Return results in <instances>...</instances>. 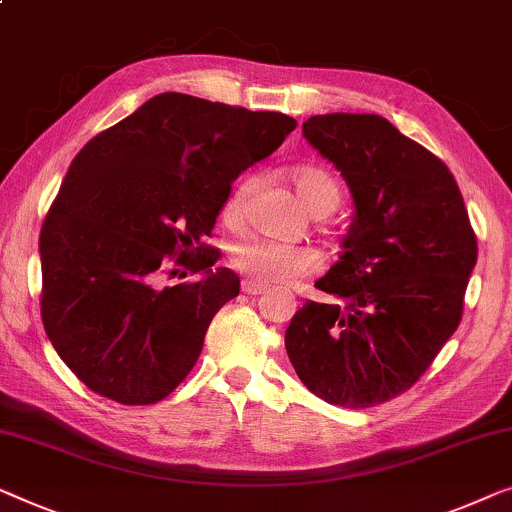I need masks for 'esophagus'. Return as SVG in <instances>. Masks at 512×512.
<instances>
[{"mask_svg":"<svg viewBox=\"0 0 512 512\" xmlns=\"http://www.w3.org/2000/svg\"><path fill=\"white\" fill-rule=\"evenodd\" d=\"M263 291H268V286L261 284V281H256V279H244V281H242V293H247V295H261Z\"/></svg>","mask_w":512,"mask_h":512,"instance_id":"obj_1","label":"esophagus"}]
</instances>
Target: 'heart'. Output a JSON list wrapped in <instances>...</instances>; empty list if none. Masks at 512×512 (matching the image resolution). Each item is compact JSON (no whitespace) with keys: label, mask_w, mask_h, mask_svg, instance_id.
<instances>
[{"label":"heart","mask_w":512,"mask_h":512,"mask_svg":"<svg viewBox=\"0 0 512 512\" xmlns=\"http://www.w3.org/2000/svg\"><path fill=\"white\" fill-rule=\"evenodd\" d=\"M291 182L298 191L302 205L311 214H328L339 203V184L328 170L318 166H298L291 170ZM249 189L251 182L244 180L228 196L224 205V219L228 224H238L242 219ZM233 265L247 277L261 281V284H291L295 279L314 274L321 265V258L311 247L251 240L233 251Z\"/></svg>","instance_id":"1"}]
</instances>
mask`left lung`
<instances>
[{
  "label": "left lung",
  "instance_id": "obj_1",
  "mask_svg": "<svg viewBox=\"0 0 512 512\" xmlns=\"http://www.w3.org/2000/svg\"><path fill=\"white\" fill-rule=\"evenodd\" d=\"M302 136L342 173L353 219L342 256L286 330L300 381L328 404L367 409L409 390L462 321L478 258L453 173L381 115L328 113Z\"/></svg>",
  "mask_w": 512,
  "mask_h": 512
}]
</instances>
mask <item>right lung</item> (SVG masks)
I'll use <instances>...</instances> for the list:
<instances>
[{
  "label": "right lung",
  "instance_id": "add662e5",
  "mask_svg": "<svg viewBox=\"0 0 512 512\" xmlns=\"http://www.w3.org/2000/svg\"><path fill=\"white\" fill-rule=\"evenodd\" d=\"M298 122L164 92L94 136L71 161L41 228L43 328L96 395L154 404L194 369L240 277L201 242L231 184ZM184 264L199 279L164 287ZM177 272V270H173Z\"/></svg>",
  "mask_w": 512,
  "mask_h": 512
}]
</instances>
